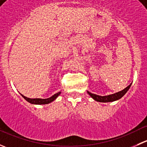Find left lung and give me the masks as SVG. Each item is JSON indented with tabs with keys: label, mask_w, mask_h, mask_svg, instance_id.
<instances>
[{
	"label": "left lung",
	"mask_w": 147,
	"mask_h": 147,
	"mask_svg": "<svg viewBox=\"0 0 147 147\" xmlns=\"http://www.w3.org/2000/svg\"><path fill=\"white\" fill-rule=\"evenodd\" d=\"M131 85V83L129 84V86H127L126 88H124V90H121V91L115 93V94H109V95L107 96H100L97 95V94H92V93L90 92L89 91H87V93L90 95V97L94 100L95 101L97 102H114L116 101V100H119L121 99L124 94L127 93V92L128 91L129 89L130 88Z\"/></svg>",
	"instance_id": "8db88e82"
}]
</instances>
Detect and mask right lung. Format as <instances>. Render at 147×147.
Returning a JSON list of instances; mask_svg holds the SVG:
<instances>
[{"label": "right lung", "mask_w": 147, "mask_h": 147, "mask_svg": "<svg viewBox=\"0 0 147 147\" xmlns=\"http://www.w3.org/2000/svg\"><path fill=\"white\" fill-rule=\"evenodd\" d=\"M60 93H61V92H59L56 93V94H55L54 95H53L52 97H49V98H47V99H40V98L31 99V98H28V97H25V96L23 95V94H21L22 97H23L26 101H28V102H30V103L31 104H33V105H47V104H49L50 103V102L54 101V100H55L59 95H60Z\"/></svg>", "instance_id": "obj_1"}]
</instances>
